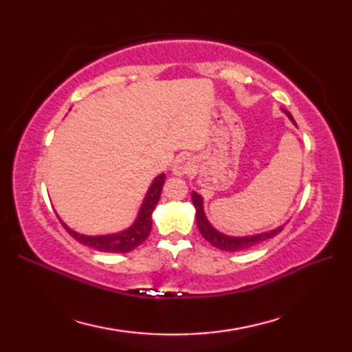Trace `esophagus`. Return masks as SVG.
I'll return each instance as SVG.
<instances>
[{"instance_id":"1","label":"esophagus","mask_w":352,"mask_h":352,"mask_svg":"<svg viewBox=\"0 0 352 352\" xmlns=\"http://www.w3.org/2000/svg\"><path fill=\"white\" fill-rule=\"evenodd\" d=\"M190 170H193V162L190 157L188 155H180L174 163V168H172V172H174L175 175H184V174H189Z\"/></svg>"}]
</instances>
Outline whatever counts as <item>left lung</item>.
Returning <instances> with one entry per match:
<instances>
[{
	"mask_svg": "<svg viewBox=\"0 0 352 352\" xmlns=\"http://www.w3.org/2000/svg\"><path fill=\"white\" fill-rule=\"evenodd\" d=\"M284 113H286L290 121L295 122V119L292 118V115L289 113V111L284 110ZM192 203L193 206H195L197 208V226H198V230L199 233L203 234V237L206 239V241L208 243H212L213 246H216V248H219L222 251H242V250H248L251 248V246L254 245H258L261 242L267 241V239H272L274 236H276L280 233V231L283 230V227H278L275 228L272 231H267V233H260V234H254V236H245V237H233V236H227V234H222L219 233L218 230H214L210 222L207 221L206 214H204V208H203V198H201L198 193L193 192L192 193Z\"/></svg>",
	"mask_w": 352,
	"mask_h": 352,
	"instance_id": "left-lung-1",
	"label": "left lung"
}]
</instances>
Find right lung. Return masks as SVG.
I'll return each instance as SVG.
<instances>
[{"label":"right lung","mask_w":352,"mask_h":352,"mask_svg":"<svg viewBox=\"0 0 352 352\" xmlns=\"http://www.w3.org/2000/svg\"><path fill=\"white\" fill-rule=\"evenodd\" d=\"M164 184V174H160L157 178H154L153 184L149 186V189L145 195L144 203L139 210V214L136 221H134L130 228H126L121 233L116 234H107V236H85L76 233V231L66 227V223L62 226L66 228V231L76 239L77 242L83 243L91 248L101 251V252H130L134 248H138L140 243L146 241V237L151 233L153 227V218L151 214L155 208V204L159 203L162 188Z\"/></svg>","instance_id":"1"}]
</instances>
